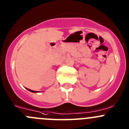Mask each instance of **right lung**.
<instances>
[{
	"mask_svg": "<svg viewBox=\"0 0 129 129\" xmlns=\"http://www.w3.org/2000/svg\"><path fill=\"white\" fill-rule=\"evenodd\" d=\"M26 89L28 90V91H30V92H34V93H36V92H39L38 91H34V90H30L29 89H27V88H26Z\"/></svg>",
	"mask_w": 129,
	"mask_h": 129,
	"instance_id": "1",
	"label": "right lung"
}]
</instances>
